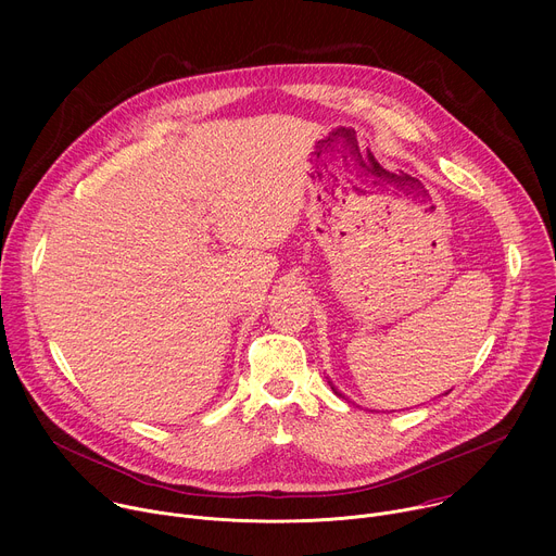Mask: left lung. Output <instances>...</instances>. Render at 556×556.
<instances>
[{
    "instance_id": "1",
    "label": "left lung",
    "mask_w": 556,
    "mask_h": 556,
    "mask_svg": "<svg viewBox=\"0 0 556 556\" xmlns=\"http://www.w3.org/2000/svg\"><path fill=\"white\" fill-rule=\"evenodd\" d=\"M330 384H332V382H330ZM332 389H334V393H339V395H343V393H341V391H339V389H337V387H334V384H332ZM343 399H345V395H343Z\"/></svg>"
}]
</instances>
